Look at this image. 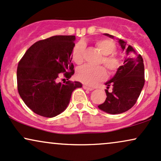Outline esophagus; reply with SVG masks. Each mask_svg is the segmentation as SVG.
I'll return each instance as SVG.
<instances>
[{
    "label": "esophagus",
    "mask_w": 161,
    "mask_h": 161,
    "mask_svg": "<svg viewBox=\"0 0 161 161\" xmlns=\"http://www.w3.org/2000/svg\"><path fill=\"white\" fill-rule=\"evenodd\" d=\"M83 88L84 89V90H89V91H92L94 90V89L92 88V87H90V86H87L86 85H84L83 86Z\"/></svg>",
    "instance_id": "1"
}]
</instances>
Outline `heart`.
I'll return each mask as SVG.
<instances>
[{
	"label": "heart",
	"instance_id": "1",
	"mask_svg": "<svg viewBox=\"0 0 161 161\" xmlns=\"http://www.w3.org/2000/svg\"><path fill=\"white\" fill-rule=\"evenodd\" d=\"M96 46L99 51L104 55L102 63L104 65L110 73H114L119 69L121 61L114 54L116 50V45L110 39H98L96 42ZM84 43L79 42L73 47L72 56L73 61L77 65L84 62ZM76 76L79 80L89 86H94L97 83L104 80L107 76L106 70L104 67H92L90 65H83L77 70Z\"/></svg>",
	"mask_w": 161,
	"mask_h": 161
}]
</instances>
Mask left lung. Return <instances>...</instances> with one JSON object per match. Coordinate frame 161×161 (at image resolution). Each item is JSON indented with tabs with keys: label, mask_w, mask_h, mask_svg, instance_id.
Returning a JSON list of instances; mask_svg holds the SVG:
<instances>
[{
	"label": "left lung",
	"mask_w": 161,
	"mask_h": 161,
	"mask_svg": "<svg viewBox=\"0 0 161 161\" xmlns=\"http://www.w3.org/2000/svg\"><path fill=\"white\" fill-rule=\"evenodd\" d=\"M104 35L114 39V36L108 33ZM118 42L125 53V58L116 75L105 83L106 100L98 106L100 110L110 114H122L131 108L136 104L145 84L144 64L141 55L122 39H118ZM110 86L112 91L108 92Z\"/></svg>",
	"instance_id": "1"
}]
</instances>
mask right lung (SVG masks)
<instances>
[{
	"mask_svg": "<svg viewBox=\"0 0 161 161\" xmlns=\"http://www.w3.org/2000/svg\"><path fill=\"white\" fill-rule=\"evenodd\" d=\"M75 40V36H53L38 41L20 60L18 91L35 114L48 118L60 114L68 107L73 91L82 87L78 81L57 80L60 73L68 79L74 75L71 53Z\"/></svg>",
	"mask_w": 161,
	"mask_h": 161,
	"instance_id": "add662e5",
	"label": "right lung"
}]
</instances>
